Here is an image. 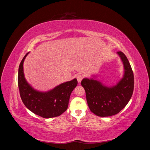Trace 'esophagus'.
<instances>
[{"mask_svg": "<svg viewBox=\"0 0 150 150\" xmlns=\"http://www.w3.org/2000/svg\"><path fill=\"white\" fill-rule=\"evenodd\" d=\"M83 76L82 75H78L77 76V77H76V78H77V80H78V82L79 83H81V81H82V79H83Z\"/></svg>", "mask_w": 150, "mask_h": 150, "instance_id": "34e87169", "label": "esophagus"}]
</instances>
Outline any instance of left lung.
I'll list each match as a JSON object with an SVG mask.
<instances>
[{"label":"left lung","instance_id":"8db88e82","mask_svg":"<svg viewBox=\"0 0 150 150\" xmlns=\"http://www.w3.org/2000/svg\"><path fill=\"white\" fill-rule=\"evenodd\" d=\"M123 64L124 74L116 85L108 86L93 78H84L86 100L91 111L101 117L116 115L128 103L134 89V76L131 65L124 53L117 52Z\"/></svg>","mask_w":150,"mask_h":150}]
</instances>
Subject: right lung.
I'll return each mask as SVG.
<instances>
[{
	"label": "right lung",
	"instance_id": "1",
	"mask_svg": "<svg viewBox=\"0 0 150 150\" xmlns=\"http://www.w3.org/2000/svg\"><path fill=\"white\" fill-rule=\"evenodd\" d=\"M29 53L22 59L18 71V86L22 101L30 111L44 118L60 116L67 109L71 94L78 84V81L74 78L48 91L35 89L26 81L24 73V62Z\"/></svg>",
	"mask_w": 150,
	"mask_h": 150
}]
</instances>
